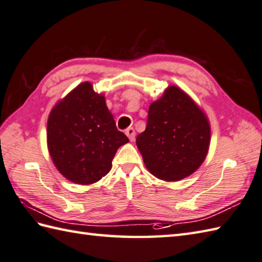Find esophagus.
<instances>
[{"label": "esophagus", "mask_w": 262, "mask_h": 262, "mask_svg": "<svg viewBox=\"0 0 262 262\" xmlns=\"http://www.w3.org/2000/svg\"><path fill=\"white\" fill-rule=\"evenodd\" d=\"M125 135L129 137V139H130V141H135V139H136V131H135V129H133V127H127V129L125 130Z\"/></svg>", "instance_id": "esophagus-1"}]
</instances>
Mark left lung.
<instances>
[{
	"instance_id": "8db88e82",
	"label": "left lung",
	"mask_w": 262,
	"mask_h": 262,
	"mask_svg": "<svg viewBox=\"0 0 262 262\" xmlns=\"http://www.w3.org/2000/svg\"><path fill=\"white\" fill-rule=\"evenodd\" d=\"M210 140L211 127L205 113L183 90L171 85L151 103L146 130L136 142L154 176L177 182L199 169Z\"/></svg>"
}]
</instances>
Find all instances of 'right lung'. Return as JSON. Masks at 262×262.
<instances>
[{
	"label": "right lung",
	"mask_w": 262,
	"mask_h": 262,
	"mask_svg": "<svg viewBox=\"0 0 262 262\" xmlns=\"http://www.w3.org/2000/svg\"><path fill=\"white\" fill-rule=\"evenodd\" d=\"M129 142L116 129L103 94L90 82L68 93L51 110L47 144L52 161L63 177L79 185L96 183L111 170L118 149Z\"/></svg>",
	"instance_id": "obj_1"
}]
</instances>
